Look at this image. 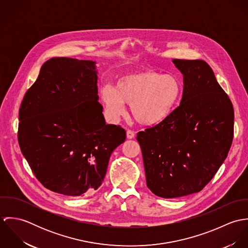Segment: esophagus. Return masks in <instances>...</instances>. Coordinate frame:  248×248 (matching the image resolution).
Masks as SVG:
<instances>
[{
	"label": "esophagus",
	"mask_w": 248,
	"mask_h": 248,
	"mask_svg": "<svg viewBox=\"0 0 248 248\" xmlns=\"http://www.w3.org/2000/svg\"><path fill=\"white\" fill-rule=\"evenodd\" d=\"M135 138V133L131 130H128L127 131V139L128 140H133Z\"/></svg>",
	"instance_id": "obj_1"
}]
</instances>
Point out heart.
Wrapping results in <instances>:
<instances>
[{
	"label": "heart",
	"instance_id": "obj_1",
	"mask_svg": "<svg viewBox=\"0 0 248 248\" xmlns=\"http://www.w3.org/2000/svg\"><path fill=\"white\" fill-rule=\"evenodd\" d=\"M180 93L181 85L175 75L145 70L122 75L115 88L105 86L100 92V98L110 119L117 120L124 115L126 104L131 106V112L138 122L152 126L171 114Z\"/></svg>",
	"mask_w": 248,
	"mask_h": 248
}]
</instances>
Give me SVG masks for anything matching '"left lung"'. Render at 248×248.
I'll return each mask as SVG.
<instances>
[{"label": "left lung", "instance_id": "1", "mask_svg": "<svg viewBox=\"0 0 248 248\" xmlns=\"http://www.w3.org/2000/svg\"><path fill=\"white\" fill-rule=\"evenodd\" d=\"M173 63L183 75L179 106L138 134L148 188L176 199L198 193L212 179L233 140L234 108L203 60Z\"/></svg>", "mask_w": 248, "mask_h": 248}]
</instances>
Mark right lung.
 <instances>
[{
    "instance_id": "obj_1",
    "label": "right lung",
    "mask_w": 248,
    "mask_h": 248,
    "mask_svg": "<svg viewBox=\"0 0 248 248\" xmlns=\"http://www.w3.org/2000/svg\"><path fill=\"white\" fill-rule=\"evenodd\" d=\"M96 62L47 60L19 110L18 140L37 179L48 190L80 197L97 190L126 131L108 124L98 102Z\"/></svg>"
}]
</instances>
